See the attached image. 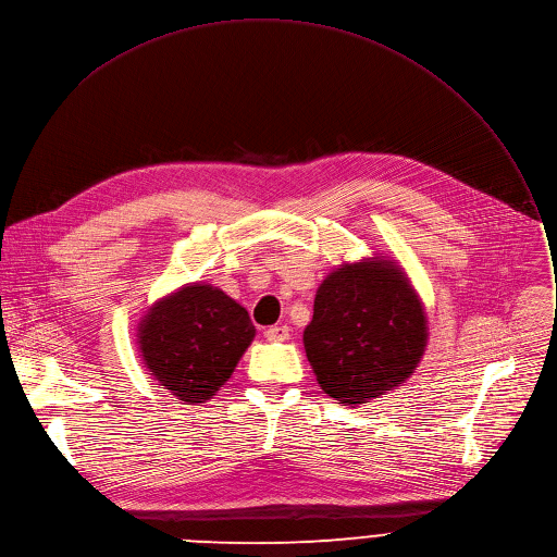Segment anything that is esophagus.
Returning <instances> with one entry per match:
<instances>
[{
	"instance_id": "obj_1",
	"label": "esophagus",
	"mask_w": 557,
	"mask_h": 557,
	"mask_svg": "<svg viewBox=\"0 0 557 557\" xmlns=\"http://www.w3.org/2000/svg\"><path fill=\"white\" fill-rule=\"evenodd\" d=\"M290 337V329L286 324H275L267 329V339L269 342H286Z\"/></svg>"
}]
</instances>
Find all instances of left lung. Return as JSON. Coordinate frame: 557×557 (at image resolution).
Wrapping results in <instances>:
<instances>
[{"instance_id":"left-lung-1","label":"left lung","mask_w":557,"mask_h":557,"mask_svg":"<svg viewBox=\"0 0 557 557\" xmlns=\"http://www.w3.org/2000/svg\"><path fill=\"white\" fill-rule=\"evenodd\" d=\"M426 344L424 301L388 252L337 264L322 280L305 329L318 384L352 409L407 382Z\"/></svg>"}]
</instances>
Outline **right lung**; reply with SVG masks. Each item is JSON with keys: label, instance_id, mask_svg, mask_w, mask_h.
Here are the masks:
<instances>
[{"label": "right lung", "instance_id": "1", "mask_svg": "<svg viewBox=\"0 0 557 557\" xmlns=\"http://www.w3.org/2000/svg\"><path fill=\"white\" fill-rule=\"evenodd\" d=\"M252 337L248 311L209 282H190L156 299L137 324L148 375L182 404L218 395Z\"/></svg>", "mask_w": 557, "mask_h": 557}]
</instances>
